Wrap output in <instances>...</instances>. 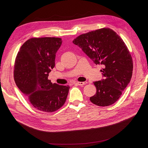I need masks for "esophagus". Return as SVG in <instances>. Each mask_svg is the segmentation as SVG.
<instances>
[{
    "mask_svg": "<svg viewBox=\"0 0 148 148\" xmlns=\"http://www.w3.org/2000/svg\"><path fill=\"white\" fill-rule=\"evenodd\" d=\"M87 83V82H77L75 84L79 85V86H83V85L86 84Z\"/></svg>",
    "mask_w": 148,
    "mask_h": 148,
    "instance_id": "obj_1",
    "label": "esophagus"
}]
</instances>
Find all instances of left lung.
<instances>
[{
	"label": "left lung",
	"instance_id": "8db88e82",
	"mask_svg": "<svg viewBox=\"0 0 148 148\" xmlns=\"http://www.w3.org/2000/svg\"><path fill=\"white\" fill-rule=\"evenodd\" d=\"M96 65L101 64L103 79L94 82L96 94L90 101L108 106L117 101L130 82L133 64L130 51L114 30L103 28L80 35L73 40Z\"/></svg>",
	"mask_w": 148,
	"mask_h": 148
}]
</instances>
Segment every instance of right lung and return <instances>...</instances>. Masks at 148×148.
Returning a JSON list of instances; mask_svg holds the SVG:
<instances>
[{
    "label": "right lung",
    "mask_w": 148,
    "mask_h": 148,
    "mask_svg": "<svg viewBox=\"0 0 148 148\" xmlns=\"http://www.w3.org/2000/svg\"><path fill=\"white\" fill-rule=\"evenodd\" d=\"M62 42L61 38L54 37L29 39L22 45L15 59V83L30 104L41 112L56 111L68 96L69 86L53 84L48 79Z\"/></svg>",
    "instance_id": "obj_1"
}]
</instances>
